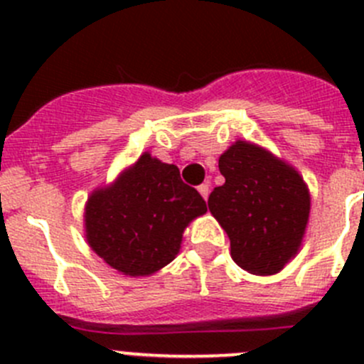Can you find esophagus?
<instances>
[{
	"instance_id": "esophagus-1",
	"label": "esophagus",
	"mask_w": 364,
	"mask_h": 364,
	"mask_svg": "<svg viewBox=\"0 0 364 364\" xmlns=\"http://www.w3.org/2000/svg\"><path fill=\"white\" fill-rule=\"evenodd\" d=\"M197 190H199V193L204 197V199H208V196H209V185H208V183H203V185H200Z\"/></svg>"
}]
</instances>
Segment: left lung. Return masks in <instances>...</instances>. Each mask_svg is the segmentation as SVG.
<instances>
[{
	"label": "left lung",
	"instance_id": "obj_1",
	"mask_svg": "<svg viewBox=\"0 0 364 364\" xmlns=\"http://www.w3.org/2000/svg\"><path fill=\"white\" fill-rule=\"evenodd\" d=\"M225 183L208 199L225 229L234 262L252 274H274L296 255L310 215L301 176L271 153L237 141L218 160Z\"/></svg>",
	"mask_w": 364,
	"mask_h": 364
}]
</instances>
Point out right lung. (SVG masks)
I'll return each mask as SVG.
<instances>
[{
	"instance_id": "1",
	"label": "right lung",
	"mask_w": 364,
	"mask_h": 364,
	"mask_svg": "<svg viewBox=\"0 0 364 364\" xmlns=\"http://www.w3.org/2000/svg\"><path fill=\"white\" fill-rule=\"evenodd\" d=\"M205 211V200L183 183L176 165L144 153L112 186L87 199L86 237L114 269L146 277L178 255L185 227Z\"/></svg>"
}]
</instances>
